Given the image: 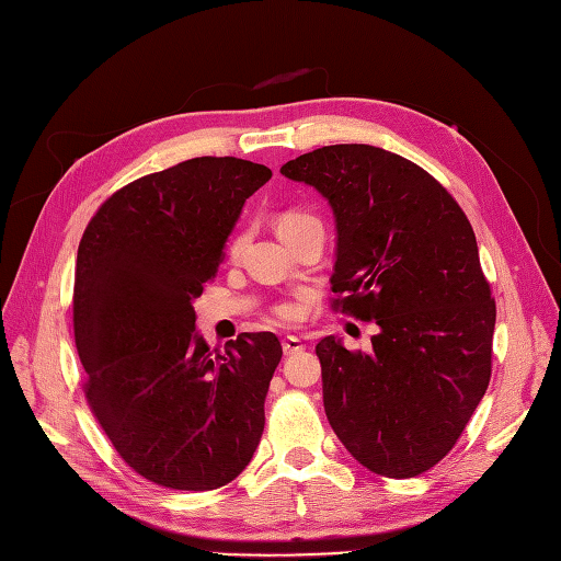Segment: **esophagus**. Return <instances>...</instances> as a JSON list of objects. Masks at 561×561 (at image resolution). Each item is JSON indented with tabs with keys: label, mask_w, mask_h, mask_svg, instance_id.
Segmentation results:
<instances>
[{
	"label": "esophagus",
	"mask_w": 561,
	"mask_h": 561,
	"mask_svg": "<svg viewBox=\"0 0 561 561\" xmlns=\"http://www.w3.org/2000/svg\"><path fill=\"white\" fill-rule=\"evenodd\" d=\"M304 348H307V346H304V342H301L299 336H293V334L283 336V353L285 355H295V353H299Z\"/></svg>",
	"instance_id": "esophagus-1"
}]
</instances>
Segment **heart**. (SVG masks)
<instances>
[{
	"label": "heart",
	"mask_w": 561,
	"mask_h": 561,
	"mask_svg": "<svg viewBox=\"0 0 561 561\" xmlns=\"http://www.w3.org/2000/svg\"><path fill=\"white\" fill-rule=\"evenodd\" d=\"M304 222H313V217L307 215V213H297V210H290V213H283L278 217V229H290V227H299ZM278 316L280 318H295L297 316V307L295 304H280L278 307Z\"/></svg>",
	"instance_id": "heart-1"
}]
</instances>
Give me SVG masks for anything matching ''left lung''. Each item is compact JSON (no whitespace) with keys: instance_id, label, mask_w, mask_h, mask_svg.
I'll return each instance as SVG.
<instances>
[{"instance_id":"8db88e82","label":"left lung","mask_w":561,"mask_h":561,"mask_svg":"<svg viewBox=\"0 0 561 561\" xmlns=\"http://www.w3.org/2000/svg\"><path fill=\"white\" fill-rule=\"evenodd\" d=\"M280 173L330 203L334 304L379 325L369 353L336 336L316 346L330 426L367 470L416 478L456 445L491 377L496 304L474 231L443 184L381 147H320Z\"/></svg>"}]
</instances>
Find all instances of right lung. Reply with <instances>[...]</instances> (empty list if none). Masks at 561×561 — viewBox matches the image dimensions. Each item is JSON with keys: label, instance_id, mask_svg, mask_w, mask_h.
Masks as SVG:
<instances>
[{"label": "right lung", "instance_id": "1", "mask_svg": "<svg viewBox=\"0 0 561 561\" xmlns=\"http://www.w3.org/2000/svg\"><path fill=\"white\" fill-rule=\"evenodd\" d=\"M268 178L233 157L182 161L112 194L81 236L75 342L87 400L118 456L154 484L225 486L260 445L278 336L243 332L213 353L194 299Z\"/></svg>", "mask_w": 561, "mask_h": 561}]
</instances>
